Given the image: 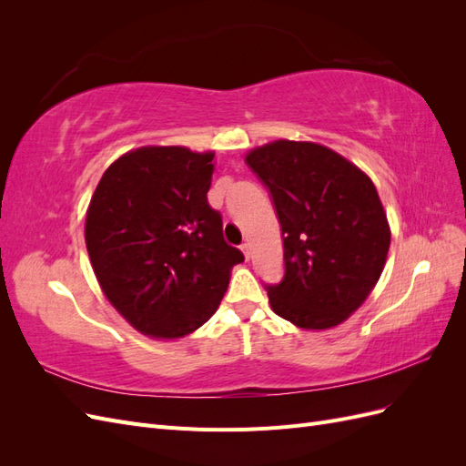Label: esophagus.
<instances>
[{"label":"esophagus","instance_id":"esophagus-1","mask_svg":"<svg viewBox=\"0 0 466 466\" xmlns=\"http://www.w3.org/2000/svg\"><path fill=\"white\" fill-rule=\"evenodd\" d=\"M241 250H243L245 258L248 260V258H250V245H248V243H243V245H241Z\"/></svg>","mask_w":466,"mask_h":466}]
</instances>
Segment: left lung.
Wrapping results in <instances>:
<instances>
[{
	"label": "left lung",
	"instance_id": "left-lung-1",
	"mask_svg": "<svg viewBox=\"0 0 466 466\" xmlns=\"http://www.w3.org/2000/svg\"><path fill=\"white\" fill-rule=\"evenodd\" d=\"M247 165L272 196L284 278L266 286L274 313L307 330L344 322L383 272L390 229L371 178L313 142L252 149Z\"/></svg>",
	"mask_w": 466,
	"mask_h": 466
}]
</instances>
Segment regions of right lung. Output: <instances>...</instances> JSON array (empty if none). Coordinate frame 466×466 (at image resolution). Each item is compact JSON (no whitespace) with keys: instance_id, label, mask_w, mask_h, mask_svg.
I'll list each match as a JSON object with an SVG mask.
<instances>
[{"instance_id":"add662e5","label":"right lung","mask_w":466,"mask_h":466,"mask_svg":"<svg viewBox=\"0 0 466 466\" xmlns=\"http://www.w3.org/2000/svg\"><path fill=\"white\" fill-rule=\"evenodd\" d=\"M211 159L178 146L139 147L106 168L91 198L86 245L95 276L116 311L151 338L200 329L245 260L208 204Z\"/></svg>"}]
</instances>
